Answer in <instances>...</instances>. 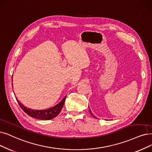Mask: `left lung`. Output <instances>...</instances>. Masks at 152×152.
Returning a JSON list of instances; mask_svg holds the SVG:
<instances>
[{
	"instance_id": "obj_1",
	"label": "left lung",
	"mask_w": 152,
	"mask_h": 152,
	"mask_svg": "<svg viewBox=\"0 0 152 152\" xmlns=\"http://www.w3.org/2000/svg\"><path fill=\"white\" fill-rule=\"evenodd\" d=\"M88 107H89V106H88ZM89 112H90V113L91 114V115H92V116L95 118H97L95 116V115H94V114L92 113V111H91V110H90V107H89Z\"/></svg>"
}]
</instances>
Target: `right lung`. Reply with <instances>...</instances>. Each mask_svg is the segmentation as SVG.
Instances as JSON below:
<instances>
[{"mask_svg": "<svg viewBox=\"0 0 152 152\" xmlns=\"http://www.w3.org/2000/svg\"><path fill=\"white\" fill-rule=\"evenodd\" d=\"M65 98L66 96H64V99L56 105L48 109H45V110H34V109L27 108L26 106H24L22 104H21V103L17 100V99H16V100L20 108L28 115H29L30 117H32L33 118L42 120H48L56 117L60 113L64 106Z\"/></svg>", "mask_w": 152, "mask_h": 152, "instance_id": "1", "label": "right lung"}]
</instances>
